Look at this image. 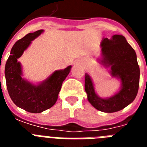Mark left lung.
<instances>
[{
	"instance_id": "obj_1",
	"label": "left lung",
	"mask_w": 147,
	"mask_h": 147,
	"mask_svg": "<svg viewBox=\"0 0 147 147\" xmlns=\"http://www.w3.org/2000/svg\"><path fill=\"white\" fill-rule=\"evenodd\" d=\"M100 64L109 68L113 78L119 80L121 87L113 96L101 98L95 91L94 84L88 73L85 75V90L93 107L104 113H115L132 103L139 87L140 68L135 50L123 35L103 38L101 42Z\"/></svg>"
}]
</instances>
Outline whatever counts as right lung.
<instances>
[{
	"label": "right lung",
	"instance_id": "add662e5",
	"mask_svg": "<svg viewBox=\"0 0 147 147\" xmlns=\"http://www.w3.org/2000/svg\"><path fill=\"white\" fill-rule=\"evenodd\" d=\"M44 30L28 33L13 45L5 66L8 92L12 102L20 108L32 113H42L54 106L58 98L62 82L69 74L72 66L55 71L45 80L34 84L23 77L22 65L18 59L23 55L32 41Z\"/></svg>",
	"mask_w": 147,
	"mask_h": 147
}]
</instances>
